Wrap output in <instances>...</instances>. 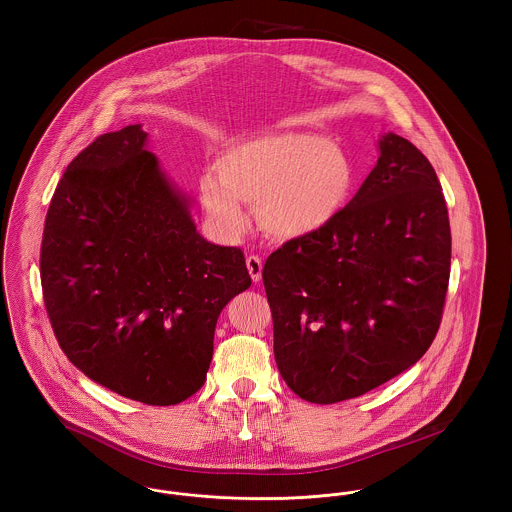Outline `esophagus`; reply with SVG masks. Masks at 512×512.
I'll use <instances>...</instances> for the list:
<instances>
[{
    "instance_id": "34e87169",
    "label": "esophagus",
    "mask_w": 512,
    "mask_h": 512,
    "mask_svg": "<svg viewBox=\"0 0 512 512\" xmlns=\"http://www.w3.org/2000/svg\"><path fill=\"white\" fill-rule=\"evenodd\" d=\"M246 268H248V274H250V278H252V282H260L262 280V260L258 258V256H254V254H250L248 258H246Z\"/></svg>"
}]
</instances>
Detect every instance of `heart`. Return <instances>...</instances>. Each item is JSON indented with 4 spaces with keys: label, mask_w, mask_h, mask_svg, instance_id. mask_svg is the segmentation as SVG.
<instances>
[{
    "label": "heart",
    "mask_w": 512,
    "mask_h": 512,
    "mask_svg": "<svg viewBox=\"0 0 512 512\" xmlns=\"http://www.w3.org/2000/svg\"><path fill=\"white\" fill-rule=\"evenodd\" d=\"M355 185L345 149L307 132H272L228 147L217 173L201 177L199 193L213 230L234 240L256 207L258 222L274 238L313 234L339 217Z\"/></svg>",
    "instance_id": "heart-1"
}]
</instances>
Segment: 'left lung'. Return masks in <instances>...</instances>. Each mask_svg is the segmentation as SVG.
I'll list each match as a JSON object with an SVG mask.
<instances>
[{
  "label": "left lung",
  "mask_w": 512,
  "mask_h": 512,
  "mask_svg": "<svg viewBox=\"0 0 512 512\" xmlns=\"http://www.w3.org/2000/svg\"><path fill=\"white\" fill-rule=\"evenodd\" d=\"M378 151L339 217L262 270L280 374L313 404L363 396L416 365L441 323L451 230L438 175L392 132Z\"/></svg>",
  "instance_id": "obj_1"
}]
</instances>
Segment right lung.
Segmentation results:
<instances>
[{
  "mask_svg": "<svg viewBox=\"0 0 512 512\" xmlns=\"http://www.w3.org/2000/svg\"><path fill=\"white\" fill-rule=\"evenodd\" d=\"M191 203L134 124L74 157L45 219L41 286L61 349L149 406L205 384L220 311L252 284L240 248L197 232Z\"/></svg>",
  "mask_w": 512,
  "mask_h": 512,
  "instance_id": "1",
  "label": "right lung"
}]
</instances>
